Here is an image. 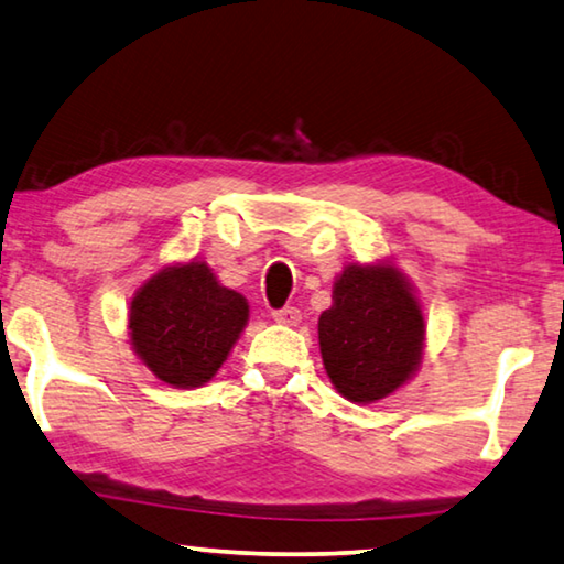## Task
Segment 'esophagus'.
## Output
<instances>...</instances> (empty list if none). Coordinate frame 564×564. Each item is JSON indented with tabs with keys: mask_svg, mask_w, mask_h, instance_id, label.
<instances>
[{
	"mask_svg": "<svg viewBox=\"0 0 564 564\" xmlns=\"http://www.w3.org/2000/svg\"><path fill=\"white\" fill-rule=\"evenodd\" d=\"M272 317H274L276 323H280V325H297L300 319H302V315H300V310H297V307H282V310H274V312H272Z\"/></svg>",
	"mask_w": 564,
	"mask_h": 564,
	"instance_id": "esophagus-1",
	"label": "esophagus"
}]
</instances>
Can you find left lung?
Returning a JSON list of instances; mask_svg holds the SVG:
<instances>
[{
    "mask_svg": "<svg viewBox=\"0 0 564 564\" xmlns=\"http://www.w3.org/2000/svg\"><path fill=\"white\" fill-rule=\"evenodd\" d=\"M317 333L333 386L352 403H372L419 368L426 325L395 267L350 264L335 282L333 307L319 315Z\"/></svg>",
    "mask_w": 564,
    "mask_h": 564,
    "instance_id": "8db88e82",
    "label": "left lung"
}]
</instances>
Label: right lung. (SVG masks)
<instances>
[{
    "label": "right lung",
    "mask_w": 564,
    "mask_h": 564,
    "mask_svg": "<svg viewBox=\"0 0 564 564\" xmlns=\"http://www.w3.org/2000/svg\"><path fill=\"white\" fill-rule=\"evenodd\" d=\"M131 343L155 378L198 388L214 378L245 330L249 305L204 262L166 267L131 302Z\"/></svg>",
    "instance_id": "obj_1"
}]
</instances>
